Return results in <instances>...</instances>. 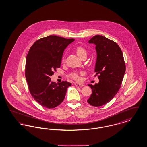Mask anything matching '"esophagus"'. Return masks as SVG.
<instances>
[{"label":"esophagus","mask_w":147,"mask_h":147,"mask_svg":"<svg viewBox=\"0 0 147 147\" xmlns=\"http://www.w3.org/2000/svg\"><path fill=\"white\" fill-rule=\"evenodd\" d=\"M74 85H76V86H78V87H83V86H84V85L83 84H80V83H74Z\"/></svg>","instance_id":"obj_1"}]
</instances>
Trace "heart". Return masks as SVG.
Returning <instances> with one entry per match:
<instances>
[{
	"instance_id": "heart-1",
	"label": "heart",
	"mask_w": 147,
	"mask_h": 147,
	"mask_svg": "<svg viewBox=\"0 0 147 147\" xmlns=\"http://www.w3.org/2000/svg\"><path fill=\"white\" fill-rule=\"evenodd\" d=\"M75 51H76V52L77 55L82 59L86 58V57L87 56V54H88L87 49L82 46H79L77 47ZM65 61V57H63L62 59V62L63 63H64ZM82 73V72H79L78 71H72L70 73L68 76L69 78H70L74 80L80 81L81 79L80 74Z\"/></svg>"
}]
</instances>
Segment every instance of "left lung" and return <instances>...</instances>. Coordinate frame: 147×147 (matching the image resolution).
Instances as JSON below:
<instances>
[{"label":"left lung","instance_id":"left-lung-1","mask_svg":"<svg viewBox=\"0 0 147 147\" xmlns=\"http://www.w3.org/2000/svg\"><path fill=\"white\" fill-rule=\"evenodd\" d=\"M96 45L97 60L95 77L98 84L88 85L92 94L87 100L93 106H101L110 102L120 89L126 71L122 50L116 42L101 35H96L89 41Z\"/></svg>","mask_w":147,"mask_h":147}]
</instances>
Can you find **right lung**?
<instances>
[{"label":"right lung","instance_id":"obj_1","mask_svg":"<svg viewBox=\"0 0 147 147\" xmlns=\"http://www.w3.org/2000/svg\"><path fill=\"white\" fill-rule=\"evenodd\" d=\"M74 41L50 35L37 40L29 49L25 77L31 96L43 107L53 109L61 104L71 85L67 81L52 82L50 77L60 68L64 50Z\"/></svg>","mask_w":147,"mask_h":147}]
</instances>
